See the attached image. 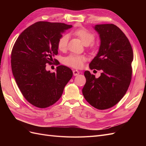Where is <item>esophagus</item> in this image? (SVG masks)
Masks as SVG:
<instances>
[{"instance_id": "esophagus-1", "label": "esophagus", "mask_w": 146, "mask_h": 146, "mask_svg": "<svg viewBox=\"0 0 146 146\" xmlns=\"http://www.w3.org/2000/svg\"><path fill=\"white\" fill-rule=\"evenodd\" d=\"M79 74H80V72H79L78 70H73V74H74V76H78Z\"/></svg>"}]
</instances>
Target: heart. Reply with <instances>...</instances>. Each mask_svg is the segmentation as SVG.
Instances as JSON below:
<instances>
[{"label":"heart","instance_id":"b5f03b06","mask_svg":"<svg viewBox=\"0 0 146 146\" xmlns=\"http://www.w3.org/2000/svg\"><path fill=\"white\" fill-rule=\"evenodd\" d=\"M74 34L80 38L85 46L90 45L95 40L94 34L85 29H80L75 30ZM69 38V36L68 34H64L58 39L57 47L60 50L63 51L67 48ZM85 61L86 58L85 56L76 54H70L63 58V63L64 64L77 69L82 68Z\"/></svg>","mask_w":146,"mask_h":146}]
</instances>
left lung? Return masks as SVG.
Here are the masks:
<instances>
[{"mask_svg":"<svg viewBox=\"0 0 146 146\" xmlns=\"http://www.w3.org/2000/svg\"><path fill=\"white\" fill-rule=\"evenodd\" d=\"M94 29L99 34L100 46L90 68L102 73L97 78L86 70L82 93L92 107L106 110L117 104L129 87L133 53L129 40L116 25L99 24Z\"/></svg>","mask_w":146,"mask_h":146,"instance_id":"obj_1","label":"left lung"}]
</instances>
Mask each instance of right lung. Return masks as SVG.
I'll use <instances>...</instances> for the list:
<instances>
[{
	"label": "right lung",
	"mask_w": 146,
	"mask_h": 146,
	"mask_svg": "<svg viewBox=\"0 0 146 146\" xmlns=\"http://www.w3.org/2000/svg\"><path fill=\"white\" fill-rule=\"evenodd\" d=\"M72 25L39 21L21 33L11 55L12 72L25 99L35 107L47 108L61 98L73 72L63 65L55 72L47 71L46 64L58 65L53 57L58 54L57 42Z\"/></svg>",
	"instance_id": "add662e5"
}]
</instances>
